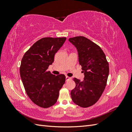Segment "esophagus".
<instances>
[{
  "label": "esophagus",
  "instance_id": "1",
  "mask_svg": "<svg viewBox=\"0 0 132 132\" xmlns=\"http://www.w3.org/2000/svg\"><path fill=\"white\" fill-rule=\"evenodd\" d=\"M65 79H66V81H68V80H69L71 79V78H70V77H68V76H66Z\"/></svg>",
  "mask_w": 132,
  "mask_h": 132
}]
</instances>
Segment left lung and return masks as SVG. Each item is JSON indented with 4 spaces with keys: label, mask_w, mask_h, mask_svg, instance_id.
Instances as JSON below:
<instances>
[{
    "label": "left lung",
    "mask_w": 132,
    "mask_h": 132,
    "mask_svg": "<svg viewBox=\"0 0 132 132\" xmlns=\"http://www.w3.org/2000/svg\"><path fill=\"white\" fill-rule=\"evenodd\" d=\"M77 48L79 62L84 73V80L74 78L76 86L71 91L73 101L81 107L93 106L100 98L106 86L109 65L100 47L84 36L69 39Z\"/></svg>",
    "instance_id": "1"
}]
</instances>
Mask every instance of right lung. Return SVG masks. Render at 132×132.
<instances>
[{
    "instance_id": "obj_1",
    "label": "right lung",
    "mask_w": 132,
    "mask_h": 132,
    "mask_svg": "<svg viewBox=\"0 0 132 132\" xmlns=\"http://www.w3.org/2000/svg\"><path fill=\"white\" fill-rule=\"evenodd\" d=\"M65 40V37L42 38L35 42L22 58L20 73L26 93L35 104L41 107L54 105L65 83L64 75L55 76L47 70Z\"/></svg>"
}]
</instances>
